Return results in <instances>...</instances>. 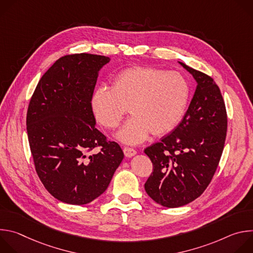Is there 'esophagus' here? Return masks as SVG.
I'll return each mask as SVG.
<instances>
[{
	"label": "esophagus",
	"mask_w": 253,
	"mask_h": 253,
	"mask_svg": "<svg viewBox=\"0 0 253 253\" xmlns=\"http://www.w3.org/2000/svg\"><path fill=\"white\" fill-rule=\"evenodd\" d=\"M123 151H124L125 156L128 157V158H131V157H133V156H135V155L137 154V152H136L135 149L129 148V147H125V148L123 149Z\"/></svg>",
	"instance_id": "1"
}]
</instances>
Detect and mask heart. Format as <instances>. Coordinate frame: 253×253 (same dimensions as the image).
<instances>
[{
    "mask_svg": "<svg viewBox=\"0 0 253 253\" xmlns=\"http://www.w3.org/2000/svg\"><path fill=\"white\" fill-rule=\"evenodd\" d=\"M190 87L183 75L153 67L121 71L111 88L99 87L91 98L97 121L107 129L119 126L125 115H133L117 132L126 144H139L149 134L162 135L181 121L187 108Z\"/></svg>",
    "mask_w": 253,
    "mask_h": 253,
    "instance_id": "obj_1",
    "label": "heart"
}]
</instances>
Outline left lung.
Here are the masks:
<instances>
[{"label": "left lung", "instance_id": "1", "mask_svg": "<svg viewBox=\"0 0 253 253\" xmlns=\"http://www.w3.org/2000/svg\"><path fill=\"white\" fill-rule=\"evenodd\" d=\"M178 63L196 81L193 98L179 125L144 150L153 163L145 191L168 208L186 205L203 193L218 166L227 130L218 86L202 72Z\"/></svg>", "mask_w": 253, "mask_h": 253}]
</instances>
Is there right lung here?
Instances as JSON below:
<instances>
[{
  "label": "right lung",
  "instance_id": "right-lung-1",
  "mask_svg": "<svg viewBox=\"0 0 253 253\" xmlns=\"http://www.w3.org/2000/svg\"><path fill=\"white\" fill-rule=\"evenodd\" d=\"M109 57L75 54L57 60L30 101L27 132L36 171L58 200L90 203L109 186L124 153L96 128L91 98ZM96 147L99 153H92Z\"/></svg>",
  "mask_w": 253,
  "mask_h": 253
}]
</instances>
